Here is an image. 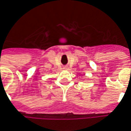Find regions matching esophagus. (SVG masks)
Returning a JSON list of instances; mask_svg holds the SVG:
<instances>
[{
  "mask_svg": "<svg viewBox=\"0 0 131 131\" xmlns=\"http://www.w3.org/2000/svg\"><path fill=\"white\" fill-rule=\"evenodd\" d=\"M64 70H67V69H68V67H64Z\"/></svg>",
  "mask_w": 131,
  "mask_h": 131,
  "instance_id": "34e87169",
  "label": "esophagus"
}]
</instances>
